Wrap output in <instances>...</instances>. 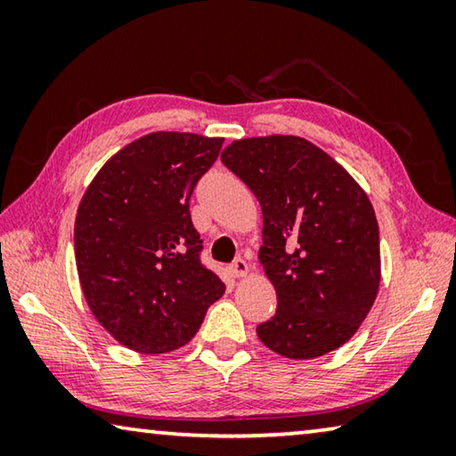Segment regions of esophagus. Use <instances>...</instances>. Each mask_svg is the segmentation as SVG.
Wrapping results in <instances>:
<instances>
[{
    "instance_id": "34e87169",
    "label": "esophagus",
    "mask_w": 456,
    "mask_h": 456,
    "mask_svg": "<svg viewBox=\"0 0 456 456\" xmlns=\"http://www.w3.org/2000/svg\"><path fill=\"white\" fill-rule=\"evenodd\" d=\"M229 269H231V273H233V277H245L247 273H249V265H247L245 259H235Z\"/></svg>"
}]
</instances>
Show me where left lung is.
Segmentation results:
<instances>
[{"mask_svg":"<svg viewBox=\"0 0 456 456\" xmlns=\"http://www.w3.org/2000/svg\"><path fill=\"white\" fill-rule=\"evenodd\" d=\"M221 160L264 213L259 264L277 310L257 326L259 339L289 360L338 350L366 320L380 288V233L364 189L302 136L241 138Z\"/></svg>","mask_w":456,"mask_h":456,"instance_id":"8db88e82","label":"left lung"}]
</instances>
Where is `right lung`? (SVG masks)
Segmentation results:
<instances>
[{
	"label": "right lung",
	"mask_w": 456,
	"mask_h": 456,
	"mask_svg": "<svg viewBox=\"0 0 456 456\" xmlns=\"http://www.w3.org/2000/svg\"><path fill=\"white\" fill-rule=\"evenodd\" d=\"M223 138L151 133L106 160L74 225L80 288L118 344L141 354L181 348L225 283L199 261L189 199Z\"/></svg>",
	"instance_id": "1"
}]
</instances>
